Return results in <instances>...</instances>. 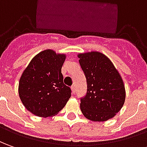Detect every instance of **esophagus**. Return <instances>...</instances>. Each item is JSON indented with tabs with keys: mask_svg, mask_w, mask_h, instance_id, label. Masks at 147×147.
Wrapping results in <instances>:
<instances>
[{
	"mask_svg": "<svg viewBox=\"0 0 147 147\" xmlns=\"http://www.w3.org/2000/svg\"><path fill=\"white\" fill-rule=\"evenodd\" d=\"M71 90H72V93H73V94H75L76 90H75V86H73L71 87Z\"/></svg>",
	"mask_w": 147,
	"mask_h": 147,
	"instance_id": "34e87169",
	"label": "esophagus"
}]
</instances>
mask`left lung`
I'll use <instances>...</instances> for the list:
<instances>
[{"instance_id": "obj_1", "label": "left lung", "mask_w": 147, "mask_h": 147, "mask_svg": "<svg viewBox=\"0 0 147 147\" xmlns=\"http://www.w3.org/2000/svg\"><path fill=\"white\" fill-rule=\"evenodd\" d=\"M87 81V94L81 100L83 115L94 122L113 118L124 105L125 85L110 58L98 51L78 53Z\"/></svg>"}]
</instances>
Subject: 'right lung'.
Wrapping results in <instances>:
<instances>
[{
  "label": "right lung",
  "instance_id": "1",
  "mask_svg": "<svg viewBox=\"0 0 147 147\" xmlns=\"http://www.w3.org/2000/svg\"><path fill=\"white\" fill-rule=\"evenodd\" d=\"M65 58V53L45 49L33 57L22 72L18 85L19 97L34 115L53 117L71 97V90L63 83L61 74Z\"/></svg>",
  "mask_w": 147,
  "mask_h": 147
}]
</instances>
